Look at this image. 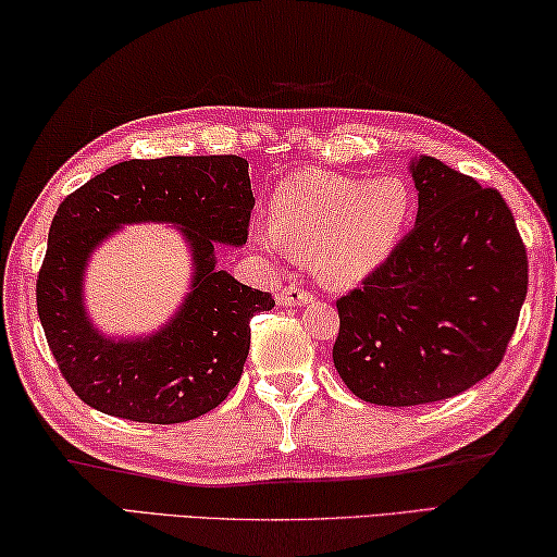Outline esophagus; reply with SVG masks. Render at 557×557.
<instances>
[{
  "instance_id": "1",
  "label": "esophagus",
  "mask_w": 557,
  "mask_h": 557,
  "mask_svg": "<svg viewBox=\"0 0 557 557\" xmlns=\"http://www.w3.org/2000/svg\"><path fill=\"white\" fill-rule=\"evenodd\" d=\"M310 300H313V294L306 288H300L298 284H288L286 288H281L278 294L281 306H304V304H310Z\"/></svg>"
}]
</instances>
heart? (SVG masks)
<instances>
[{
  "label": "heart",
  "mask_w": 557,
  "mask_h": 557,
  "mask_svg": "<svg viewBox=\"0 0 557 557\" xmlns=\"http://www.w3.org/2000/svg\"><path fill=\"white\" fill-rule=\"evenodd\" d=\"M411 212L413 195L398 178L298 171L273 188L269 230L281 249L308 259L320 278L347 286L392 253Z\"/></svg>",
  "instance_id": "heart-1"
}]
</instances>
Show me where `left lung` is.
Here are the masks:
<instances>
[{
    "instance_id": "left-lung-1",
    "label": "left lung",
    "mask_w": 557,
    "mask_h": 557,
    "mask_svg": "<svg viewBox=\"0 0 557 557\" xmlns=\"http://www.w3.org/2000/svg\"><path fill=\"white\" fill-rule=\"evenodd\" d=\"M411 171L416 227L335 300V367L376 406L443 401L490 376L529 290L525 244L502 193L433 156Z\"/></svg>"
}]
</instances>
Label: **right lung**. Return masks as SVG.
<instances>
[{"mask_svg": "<svg viewBox=\"0 0 557 557\" xmlns=\"http://www.w3.org/2000/svg\"><path fill=\"white\" fill-rule=\"evenodd\" d=\"M239 156H163L107 169L61 202L36 278L46 343L67 386L87 406L136 423L193 421L239 384L249 320L273 296L214 269V242H247L253 195ZM173 221L191 239L196 281L182 313L149 341L114 344L82 310V267L107 233L126 221Z\"/></svg>", "mask_w": 557, "mask_h": 557, "instance_id": "1", "label": "right lung"}]
</instances>
